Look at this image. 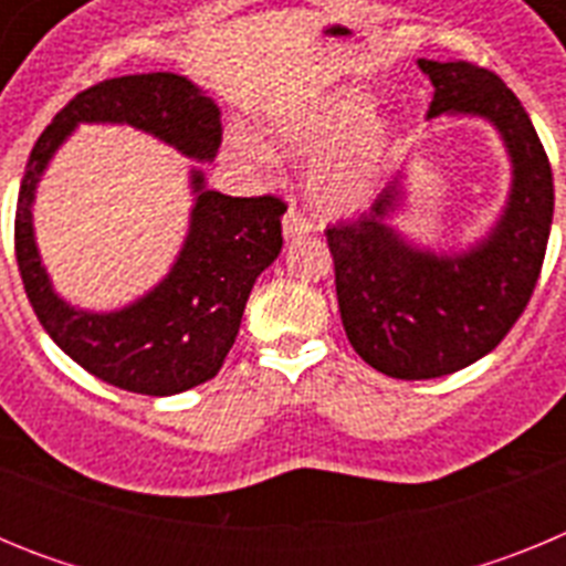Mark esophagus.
Here are the masks:
<instances>
[{
    "mask_svg": "<svg viewBox=\"0 0 566 566\" xmlns=\"http://www.w3.org/2000/svg\"><path fill=\"white\" fill-rule=\"evenodd\" d=\"M312 232V221H308L306 214L300 212L297 203H292L286 212V218H283V238L286 240H294V238H303V234Z\"/></svg>",
    "mask_w": 566,
    "mask_h": 566,
    "instance_id": "obj_1",
    "label": "esophagus"
}]
</instances>
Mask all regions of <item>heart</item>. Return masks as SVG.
Returning <instances> with one entry per match:
<instances>
[{
    "mask_svg": "<svg viewBox=\"0 0 566 566\" xmlns=\"http://www.w3.org/2000/svg\"><path fill=\"white\" fill-rule=\"evenodd\" d=\"M272 133L292 153H321L308 169V195L326 212H357L377 195L397 144V122L377 113L371 90L345 84L277 109ZM240 161L266 164L272 149L258 135H229Z\"/></svg>",
    "mask_w": 566,
    "mask_h": 566,
    "instance_id": "heart-1",
    "label": "heart"
}]
</instances>
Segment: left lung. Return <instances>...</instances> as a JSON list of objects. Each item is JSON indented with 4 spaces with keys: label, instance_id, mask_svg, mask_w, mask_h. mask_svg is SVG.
Listing matches in <instances>:
<instances>
[{
    "label": "left lung",
    "instance_id": "8db88e82",
    "mask_svg": "<svg viewBox=\"0 0 566 566\" xmlns=\"http://www.w3.org/2000/svg\"><path fill=\"white\" fill-rule=\"evenodd\" d=\"M417 64L433 84L428 122L470 115L493 124L513 181L496 223L462 252L417 247L394 227L405 172L363 218L326 232L348 343L397 379L444 377L493 352L527 308L553 223V169L513 90L479 64Z\"/></svg>",
    "mask_w": 566,
    "mask_h": 566
}]
</instances>
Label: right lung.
Listing matches in <instances>:
<instances>
[{"label":"right lung","instance_id":"1","mask_svg":"<svg viewBox=\"0 0 566 566\" xmlns=\"http://www.w3.org/2000/svg\"><path fill=\"white\" fill-rule=\"evenodd\" d=\"M78 124H127L192 161H212L221 147V107L178 73L107 78L78 93L39 135L17 203V263L24 292L50 339L84 371L147 397H172L221 371L238 337L249 292L283 247L286 203L229 198L207 189L203 169H189L195 203L172 269L115 312H87L59 297L33 232V201L44 169Z\"/></svg>","mask_w":566,"mask_h":566}]
</instances>
